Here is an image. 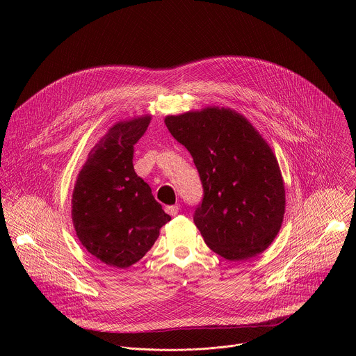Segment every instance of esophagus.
<instances>
[{
    "mask_svg": "<svg viewBox=\"0 0 356 356\" xmlns=\"http://www.w3.org/2000/svg\"><path fill=\"white\" fill-rule=\"evenodd\" d=\"M165 212L168 213V215H171V216H175V215H178V212H179V207L175 204V205H167L165 208Z\"/></svg>",
    "mask_w": 356,
    "mask_h": 356,
    "instance_id": "obj_1",
    "label": "esophagus"
}]
</instances>
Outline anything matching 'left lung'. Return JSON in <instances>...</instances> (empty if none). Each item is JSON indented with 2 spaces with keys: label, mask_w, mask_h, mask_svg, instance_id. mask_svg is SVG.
Listing matches in <instances>:
<instances>
[{
  "label": "left lung",
  "mask_w": 356,
  "mask_h": 356,
  "mask_svg": "<svg viewBox=\"0 0 356 356\" xmlns=\"http://www.w3.org/2000/svg\"><path fill=\"white\" fill-rule=\"evenodd\" d=\"M164 123L199 171L203 200L193 220L205 244L232 261L263 252L285 213L284 181L268 144L243 115L227 108L171 115Z\"/></svg>",
  "instance_id": "8db88e82"
}]
</instances>
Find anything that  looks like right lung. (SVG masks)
<instances>
[{
	"instance_id": "right-lung-1",
	"label": "right lung",
	"mask_w": 356,
	"mask_h": 356,
	"mask_svg": "<svg viewBox=\"0 0 356 356\" xmlns=\"http://www.w3.org/2000/svg\"><path fill=\"white\" fill-rule=\"evenodd\" d=\"M151 116L119 122L90 151L72 193V222L89 254L106 266L127 268L152 248L171 216L133 167L134 144Z\"/></svg>"
}]
</instances>
